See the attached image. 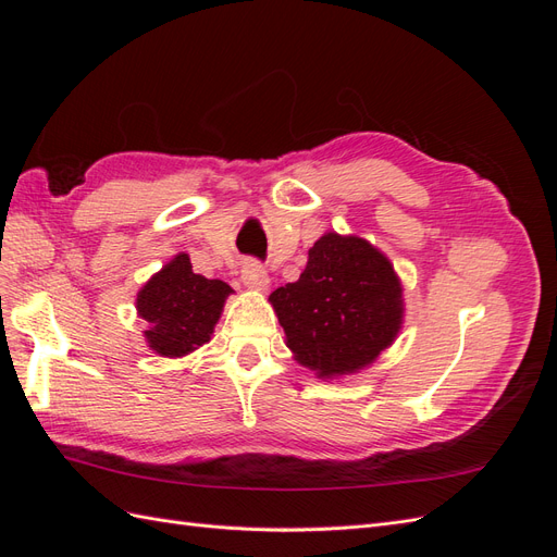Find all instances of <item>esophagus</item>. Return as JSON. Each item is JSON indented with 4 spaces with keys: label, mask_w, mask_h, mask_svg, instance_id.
<instances>
[{
    "label": "esophagus",
    "mask_w": 557,
    "mask_h": 557,
    "mask_svg": "<svg viewBox=\"0 0 557 557\" xmlns=\"http://www.w3.org/2000/svg\"><path fill=\"white\" fill-rule=\"evenodd\" d=\"M242 283L246 285L248 290H256V293H267L269 290V276L258 262H246L244 264Z\"/></svg>",
    "instance_id": "obj_1"
}]
</instances>
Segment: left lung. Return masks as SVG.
Instances as JSON below:
<instances>
[{"mask_svg":"<svg viewBox=\"0 0 557 557\" xmlns=\"http://www.w3.org/2000/svg\"><path fill=\"white\" fill-rule=\"evenodd\" d=\"M404 288L383 250L356 234L325 232L295 283L269 295L293 358L318 379L358 374L393 346Z\"/></svg>","mask_w":557,"mask_h":557,"instance_id":"1","label":"left lung"}]
</instances>
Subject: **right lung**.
Segmentation results:
<instances>
[{"label": "right lung", "mask_w": 557, "mask_h": 557, "mask_svg": "<svg viewBox=\"0 0 557 557\" xmlns=\"http://www.w3.org/2000/svg\"><path fill=\"white\" fill-rule=\"evenodd\" d=\"M230 295L225 281L195 274L188 252H178L137 293V313L148 325V348L162 358L190 356L211 342Z\"/></svg>", "instance_id": "right-lung-1"}]
</instances>
